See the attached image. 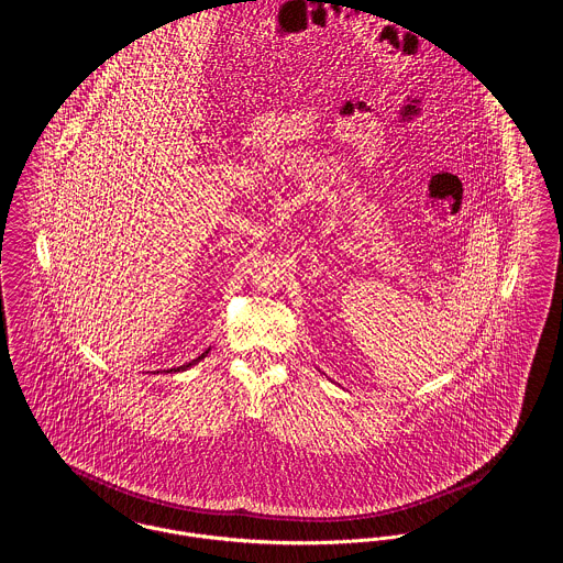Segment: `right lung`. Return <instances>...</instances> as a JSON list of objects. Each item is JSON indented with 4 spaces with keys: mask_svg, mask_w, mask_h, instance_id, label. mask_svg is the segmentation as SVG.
Instances as JSON below:
<instances>
[{
    "mask_svg": "<svg viewBox=\"0 0 563 563\" xmlns=\"http://www.w3.org/2000/svg\"><path fill=\"white\" fill-rule=\"evenodd\" d=\"M208 353H210V349H208V351H206V353H201V355H199V357H197V360H192V362H188V364H184V366H177V368H172V371H174V373H177V371H186V368H190V366H192V364H197V362H199V360H203V357H206V355H208ZM172 371H167V373H172Z\"/></svg>",
    "mask_w": 563,
    "mask_h": 563,
    "instance_id": "right-lung-1",
    "label": "right lung"
}]
</instances>
